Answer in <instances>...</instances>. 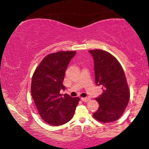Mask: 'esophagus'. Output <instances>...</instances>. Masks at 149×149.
I'll return each instance as SVG.
<instances>
[{"instance_id":"1","label":"esophagus","mask_w":149,"mask_h":149,"mask_svg":"<svg viewBox=\"0 0 149 149\" xmlns=\"http://www.w3.org/2000/svg\"><path fill=\"white\" fill-rule=\"evenodd\" d=\"M80 100L84 102H88V101H90V98H88V97H84V98H83V97H82Z\"/></svg>"}]
</instances>
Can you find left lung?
Here are the masks:
<instances>
[{
  "mask_svg": "<svg viewBox=\"0 0 149 149\" xmlns=\"http://www.w3.org/2000/svg\"><path fill=\"white\" fill-rule=\"evenodd\" d=\"M89 52L94 59L95 83L101 85L103 91L95 98L99 109L93 116L100 122H113L123 115L130 100L125 75L118 61L110 53L102 49Z\"/></svg>",
  "mask_w": 149,
  "mask_h": 149,
  "instance_id": "8db88e82",
  "label": "left lung"
}]
</instances>
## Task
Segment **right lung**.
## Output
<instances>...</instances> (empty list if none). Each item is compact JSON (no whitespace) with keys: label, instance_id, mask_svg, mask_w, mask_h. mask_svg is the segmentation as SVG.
I'll return each instance as SVG.
<instances>
[{"label":"right lung","instance_id":"1","mask_svg":"<svg viewBox=\"0 0 149 149\" xmlns=\"http://www.w3.org/2000/svg\"><path fill=\"white\" fill-rule=\"evenodd\" d=\"M75 51L52 53L42 59L31 80L32 97L41 118L52 125H62L71 120L79 97L59 94L64 90L65 72Z\"/></svg>","mask_w":149,"mask_h":149}]
</instances>
